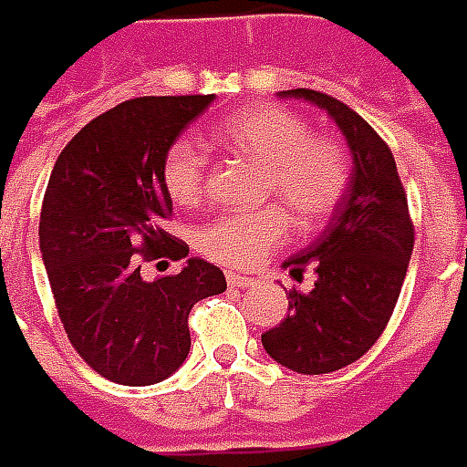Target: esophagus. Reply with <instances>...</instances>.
Listing matches in <instances>:
<instances>
[{
    "mask_svg": "<svg viewBox=\"0 0 467 467\" xmlns=\"http://www.w3.org/2000/svg\"><path fill=\"white\" fill-rule=\"evenodd\" d=\"M226 281H228V286H239V289H244V286H254V284H256L254 276H241V274H234V271H228Z\"/></svg>",
    "mask_w": 467,
    "mask_h": 467,
    "instance_id": "obj_1",
    "label": "esophagus"
}]
</instances>
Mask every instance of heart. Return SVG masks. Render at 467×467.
<instances>
[{
  "instance_id": "heart-1",
  "label": "heart",
  "mask_w": 467,
  "mask_h": 467,
  "mask_svg": "<svg viewBox=\"0 0 467 467\" xmlns=\"http://www.w3.org/2000/svg\"><path fill=\"white\" fill-rule=\"evenodd\" d=\"M216 140L264 168L261 198H276L299 228H314L332 213L349 183V158L332 138L279 105H254L228 115ZM203 148L181 138L163 158V186L178 206H193L206 178ZM289 236V214L276 203L226 211L198 231V249L226 266H254Z\"/></svg>"
}]
</instances>
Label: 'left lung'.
<instances>
[{
	"label": "left lung",
	"instance_id": "1",
	"mask_svg": "<svg viewBox=\"0 0 467 467\" xmlns=\"http://www.w3.org/2000/svg\"><path fill=\"white\" fill-rule=\"evenodd\" d=\"M279 95L327 112L352 153L349 183L329 223L284 261L292 276L312 266L314 289H294L286 319L261 334L274 362L299 375H327L379 339L398 304L415 234L392 150L372 125L324 92L299 88Z\"/></svg>",
	"mask_w": 467,
	"mask_h": 467
}]
</instances>
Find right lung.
Wrapping results in <instances>:
<instances>
[{"mask_svg": "<svg viewBox=\"0 0 467 467\" xmlns=\"http://www.w3.org/2000/svg\"><path fill=\"white\" fill-rule=\"evenodd\" d=\"M213 95L135 98L88 122L59 153L39 213V254L78 355L110 382H163L186 362L193 304L226 292L223 271L191 256L145 282L140 259L186 258L165 234L173 201L163 158Z\"/></svg>", "mask_w": 467, "mask_h": 467, "instance_id": "right-lung-1", "label": "right lung"}]
</instances>
